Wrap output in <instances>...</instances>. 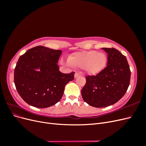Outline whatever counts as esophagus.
<instances>
[{"label": "esophagus", "instance_id": "esophagus-1", "mask_svg": "<svg viewBox=\"0 0 146 146\" xmlns=\"http://www.w3.org/2000/svg\"><path fill=\"white\" fill-rule=\"evenodd\" d=\"M79 76H80V74H79V73L76 72V73H75V75H74V77L75 78H77V77H79Z\"/></svg>", "mask_w": 146, "mask_h": 146}]
</instances>
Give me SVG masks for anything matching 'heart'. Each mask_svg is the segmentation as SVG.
I'll return each instance as SVG.
<instances>
[{"label":"heart","instance_id":"heart-1","mask_svg":"<svg viewBox=\"0 0 146 146\" xmlns=\"http://www.w3.org/2000/svg\"><path fill=\"white\" fill-rule=\"evenodd\" d=\"M68 62L73 67L83 68L88 74L96 75L105 68L107 57L104 53L96 50L78 52L69 57Z\"/></svg>","mask_w":146,"mask_h":146}]
</instances>
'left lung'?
I'll return each mask as SVG.
<instances>
[{
  "label": "left lung",
  "mask_w": 146,
  "mask_h": 146,
  "mask_svg": "<svg viewBox=\"0 0 146 146\" xmlns=\"http://www.w3.org/2000/svg\"><path fill=\"white\" fill-rule=\"evenodd\" d=\"M108 55L107 66L96 76H88L81 93L92 107L103 108L113 105L124 96L129 88L131 72L126 57L114 48H102Z\"/></svg>",
  "instance_id": "obj_1"
}]
</instances>
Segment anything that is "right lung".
I'll list each match as a JSON object with an SVG mask.
<instances>
[{
	"instance_id": "1",
	"label": "right lung",
	"mask_w": 146,
	"mask_h": 146,
	"mask_svg": "<svg viewBox=\"0 0 146 146\" xmlns=\"http://www.w3.org/2000/svg\"><path fill=\"white\" fill-rule=\"evenodd\" d=\"M61 53L60 50L39 46L20 56L15 69L14 82L26 103L44 108L60 100L65 86L74 80L75 74H63L59 70L57 63Z\"/></svg>"
}]
</instances>
